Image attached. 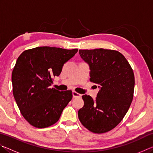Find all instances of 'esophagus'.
<instances>
[{
  "label": "esophagus",
  "instance_id": "obj_1",
  "mask_svg": "<svg viewBox=\"0 0 153 153\" xmlns=\"http://www.w3.org/2000/svg\"><path fill=\"white\" fill-rule=\"evenodd\" d=\"M72 94H73L74 98H77V97L79 98V97H82V94H79V93H77L75 91H73V92H72Z\"/></svg>",
  "mask_w": 153,
  "mask_h": 153
}]
</instances>
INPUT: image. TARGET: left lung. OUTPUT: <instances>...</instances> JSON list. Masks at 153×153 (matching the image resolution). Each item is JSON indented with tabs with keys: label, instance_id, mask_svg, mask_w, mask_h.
Returning a JSON list of instances; mask_svg holds the SVG:
<instances>
[{
	"label": "left lung",
	"instance_id": "left-lung-1",
	"mask_svg": "<svg viewBox=\"0 0 153 153\" xmlns=\"http://www.w3.org/2000/svg\"><path fill=\"white\" fill-rule=\"evenodd\" d=\"M79 53L89 65L90 80L99 88L95 99L82 96L84 105L78 111L79 120L92 132H107L121 122L130 107L135 84L133 70L118 51L98 48L79 50Z\"/></svg>",
	"mask_w": 153,
	"mask_h": 153
}]
</instances>
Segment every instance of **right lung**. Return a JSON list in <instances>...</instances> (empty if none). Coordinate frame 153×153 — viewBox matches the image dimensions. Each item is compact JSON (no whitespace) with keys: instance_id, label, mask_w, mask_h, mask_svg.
I'll return each instance as SVG.
<instances>
[{"instance_id":"add662e5","label":"right lung","mask_w":153,"mask_h":153,"mask_svg":"<svg viewBox=\"0 0 153 153\" xmlns=\"http://www.w3.org/2000/svg\"><path fill=\"white\" fill-rule=\"evenodd\" d=\"M77 52L40 46L24 51L18 57L12 72L13 93L21 113L32 126L53 125L72 99L71 90L60 92L51 86Z\"/></svg>"}]
</instances>
